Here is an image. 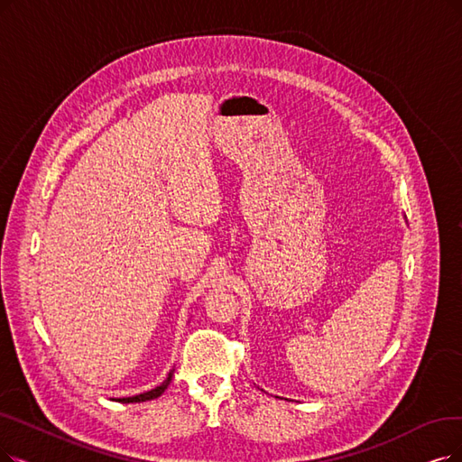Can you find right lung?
<instances>
[{
    "label": "right lung",
    "instance_id": "add662e5",
    "mask_svg": "<svg viewBox=\"0 0 462 462\" xmlns=\"http://www.w3.org/2000/svg\"><path fill=\"white\" fill-rule=\"evenodd\" d=\"M172 374H174V372H171V374H169V377L164 379V381L157 386V389H153V391H147V393L138 394V396H131V398H119V402H123V403H134V402H145V400H153V398L161 396L164 391H167V386L171 384V381H172Z\"/></svg>",
    "mask_w": 462,
    "mask_h": 462
}]
</instances>
